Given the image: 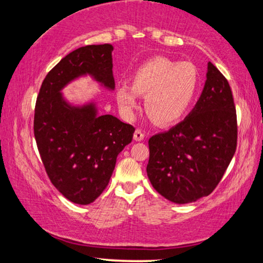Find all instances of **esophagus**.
Here are the masks:
<instances>
[{"instance_id":"1","label":"esophagus","mask_w":263,"mask_h":263,"mask_svg":"<svg viewBox=\"0 0 263 263\" xmlns=\"http://www.w3.org/2000/svg\"><path fill=\"white\" fill-rule=\"evenodd\" d=\"M143 138H145V134H143V132L141 129H136L135 133H134V140L135 141H142Z\"/></svg>"}]
</instances>
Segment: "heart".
Here are the masks:
<instances>
[{"label": "heart", "mask_w": 263, "mask_h": 263, "mask_svg": "<svg viewBox=\"0 0 263 263\" xmlns=\"http://www.w3.org/2000/svg\"><path fill=\"white\" fill-rule=\"evenodd\" d=\"M199 86V71L193 63L154 57L142 63L132 77V85L116 87V100L124 116H132L139 96H146V110L158 124L182 118Z\"/></svg>", "instance_id": "1"}]
</instances>
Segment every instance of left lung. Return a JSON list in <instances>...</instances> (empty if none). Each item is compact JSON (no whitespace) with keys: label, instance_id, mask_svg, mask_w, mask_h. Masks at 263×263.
I'll return each mask as SVG.
<instances>
[{"label":"left lung","instance_id":"left-lung-1","mask_svg":"<svg viewBox=\"0 0 263 263\" xmlns=\"http://www.w3.org/2000/svg\"><path fill=\"white\" fill-rule=\"evenodd\" d=\"M196 105L170 130L148 140L147 176L168 201L188 203L210 195L237 147V115L228 80L208 62Z\"/></svg>","mask_w":263,"mask_h":263}]
</instances>
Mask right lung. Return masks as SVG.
<instances>
[{"mask_svg":"<svg viewBox=\"0 0 263 263\" xmlns=\"http://www.w3.org/2000/svg\"><path fill=\"white\" fill-rule=\"evenodd\" d=\"M112 50L111 44L87 45L68 53L46 75L35 102L34 138L46 174L78 204L91 203L104 192L135 128L112 115L100 116L95 103L70 105L61 91L86 74L114 89Z\"/></svg>","mask_w":263,"mask_h":263,"instance_id":"add662e5","label":"right lung"}]
</instances>
